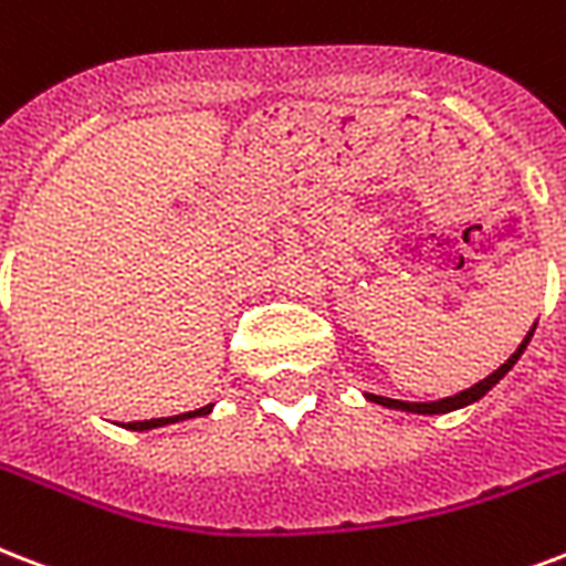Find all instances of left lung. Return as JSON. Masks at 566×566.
Listing matches in <instances>:
<instances>
[{
    "label": "left lung",
    "mask_w": 566,
    "mask_h": 566,
    "mask_svg": "<svg viewBox=\"0 0 566 566\" xmlns=\"http://www.w3.org/2000/svg\"><path fill=\"white\" fill-rule=\"evenodd\" d=\"M534 335V326L532 332L525 335V340L516 347V353H513L511 359L504 361L502 368L493 370L490 377L481 379V382H474L472 388H465V391H460V395H454V398H442V400H430V403H409V400H395V398H379V395H365L368 400H374V403H379V407H388V409H403V412H418V416H439V412H454V409H463L469 407V403H474V400H481L490 391V388L499 382V379L507 374V370L516 365V359L523 356V350L528 347V340H532Z\"/></svg>",
    "instance_id": "8db88e82"
}]
</instances>
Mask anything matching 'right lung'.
Returning a JSON list of instances; mask_svg holds the SVG:
<instances>
[{
	"label": "right lung",
	"instance_id": "right-lung-1",
	"mask_svg": "<svg viewBox=\"0 0 566 566\" xmlns=\"http://www.w3.org/2000/svg\"><path fill=\"white\" fill-rule=\"evenodd\" d=\"M213 409V403H207L201 409H192V412H184V416H168V418H150V421H129L127 430H154V427H166V424H175V421H187V418H198V416H207Z\"/></svg>",
	"mask_w": 566,
	"mask_h": 566
}]
</instances>
